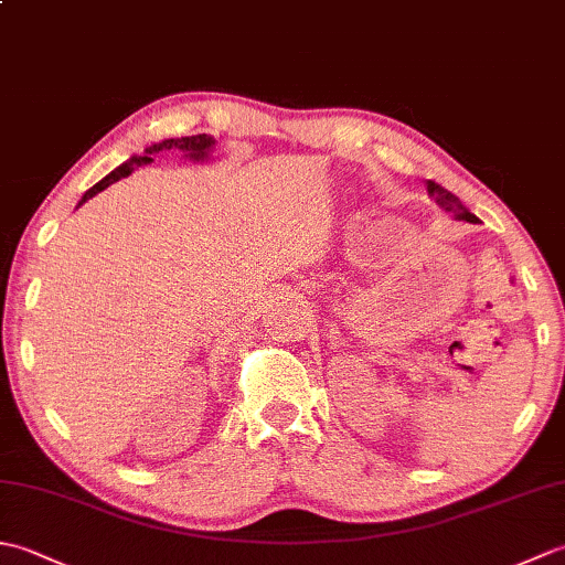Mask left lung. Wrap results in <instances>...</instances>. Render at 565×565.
Here are the masks:
<instances>
[{
  "label": "left lung",
  "instance_id": "1",
  "mask_svg": "<svg viewBox=\"0 0 565 565\" xmlns=\"http://www.w3.org/2000/svg\"><path fill=\"white\" fill-rule=\"evenodd\" d=\"M427 191L429 196H435V201L439 203V209H444L447 213H451L456 221H466V223H478L476 215L468 211L463 203L459 201V196H454L451 191H447L444 186L435 184V182H427Z\"/></svg>",
  "mask_w": 565,
  "mask_h": 565
}]
</instances>
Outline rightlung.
Returning a JSON list of instances; mask_svg holds the SVG:
<instances>
[{
  "mask_svg": "<svg viewBox=\"0 0 565 565\" xmlns=\"http://www.w3.org/2000/svg\"><path fill=\"white\" fill-rule=\"evenodd\" d=\"M213 146H215V140H213L211 136H206V134L189 136V138H167V140H162V142H154V146L146 148V152H142V154H134V158H128L124 164H118L111 174H106V177L102 179V182L94 184L89 191H84V196L79 199L77 206H82V203L89 201L92 196H97L102 189H106L109 184L118 182V179H121V177H128L130 172L136 170V167L152 162L150 154H154V152H160V150H179V152H184L189 160L199 162V160H203V158H209V152H211Z\"/></svg>",
  "mask_w": 565,
  "mask_h": 565,
  "instance_id": "add662e5",
  "label": "right lung"
}]
</instances>
